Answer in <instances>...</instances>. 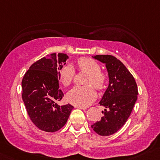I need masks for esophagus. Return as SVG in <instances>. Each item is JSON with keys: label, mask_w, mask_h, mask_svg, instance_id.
<instances>
[{"label": "esophagus", "mask_w": 160, "mask_h": 160, "mask_svg": "<svg viewBox=\"0 0 160 160\" xmlns=\"http://www.w3.org/2000/svg\"><path fill=\"white\" fill-rule=\"evenodd\" d=\"M75 108H77L83 109V110H85V109L88 108H87V107H84V106H75Z\"/></svg>", "instance_id": "1"}]
</instances>
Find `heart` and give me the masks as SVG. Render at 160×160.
Instances as JSON below:
<instances>
[{
  "mask_svg": "<svg viewBox=\"0 0 160 160\" xmlns=\"http://www.w3.org/2000/svg\"><path fill=\"white\" fill-rule=\"evenodd\" d=\"M77 65L79 70L89 72L86 80L87 84L93 85L97 90H99L105 87L107 76L101 71V65L98 62L90 58L82 57L77 60ZM74 76L75 70L71 65H64L59 70V80L65 87L70 86L72 83ZM92 86L91 85L77 86L72 88L67 95L69 101L76 106L85 107L89 105L97 97V93Z\"/></svg>",
  "mask_w": 160,
  "mask_h": 160,
  "instance_id": "heart-1",
  "label": "heart"
}]
</instances>
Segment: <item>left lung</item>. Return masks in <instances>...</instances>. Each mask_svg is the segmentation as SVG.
<instances>
[{"label": "left lung", "instance_id": "1", "mask_svg": "<svg viewBox=\"0 0 160 160\" xmlns=\"http://www.w3.org/2000/svg\"><path fill=\"white\" fill-rule=\"evenodd\" d=\"M93 58L105 64L109 85L99 104L105 108L104 116L91 125L98 135H113L121 129L132 113L137 100L138 88L132 73L119 59L111 55H97Z\"/></svg>", "mask_w": 160, "mask_h": 160}]
</instances>
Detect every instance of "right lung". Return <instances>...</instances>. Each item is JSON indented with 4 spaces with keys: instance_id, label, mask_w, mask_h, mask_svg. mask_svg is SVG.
Returning <instances> with one entry per match:
<instances>
[{
    "instance_id": "obj_1",
    "label": "right lung",
    "mask_w": 160,
    "mask_h": 160,
    "mask_svg": "<svg viewBox=\"0 0 160 160\" xmlns=\"http://www.w3.org/2000/svg\"><path fill=\"white\" fill-rule=\"evenodd\" d=\"M68 59L64 53H52L34 62L22 81V99L34 125L55 132L67 123L73 106H59L64 94L59 89V72Z\"/></svg>"
}]
</instances>
